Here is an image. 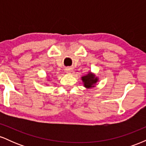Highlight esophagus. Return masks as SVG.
Masks as SVG:
<instances>
[{
    "label": "esophagus",
    "mask_w": 146,
    "mask_h": 146,
    "mask_svg": "<svg viewBox=\"0 0 146 146\" xmlns=\"http://www.w3.org/2000/svg\"><path fill=\"white\" fill-rule=\"evenodd\" d=\"M65 71H66V73H70L73 71V69H72V68H71V67H67V68H66V69H65Z\"/></svg>",
    "instance_id": "esophagus-1"
}]
</instances>
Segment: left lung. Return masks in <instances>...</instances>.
<instances>
[{"instance_id":"obj_1","label":"left lung","mask_w":146,"mask_h":146,"mask_svg":"<svg viewBox=\"0 0 146 146\" xmlns=\"http://www.w3.org/2000/svg\"><path fill=\"white\" fill-rule=\"evenodd\" d=\"M82 80L84 86L87 88L94 87V85L98 81V78L95 77V75L93 73H88V74L82 77Z\"/></svg>"}]
</instances>
